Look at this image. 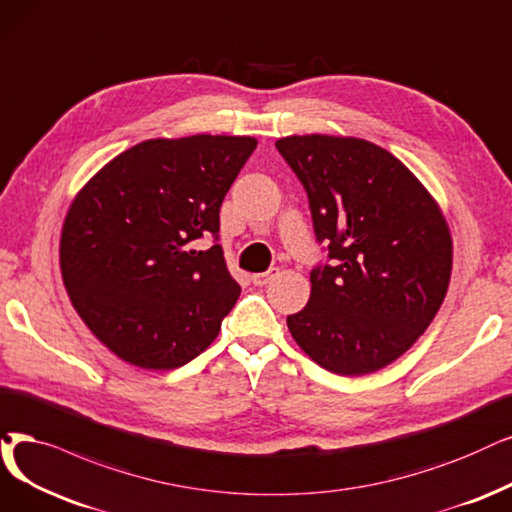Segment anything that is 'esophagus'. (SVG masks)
I'll return each instance as SVG.
<instances>
[{"instance_id": "esophagus-1", "label": "esophagus", "mask_w": 512, "mask_h": 512, "mask_svg": "<svg viewBox=\"0 0 512 512\" xmlns=\"http://www.w3.org/2000/svg\"><path fill=\"white\" fill-rule=\"evenodd\" d=\"M277 275H279V269H269L267 273H256V275H252V281H254V285H267V283L273 281Z\"/></svg>"}]
</instances>
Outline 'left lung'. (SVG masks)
<instances>
[{
  "instance_id": "1",
  "label": "left lung",
  "mask_w": 512,
  "mask_h": 512,
  "mask_svg": "<svg viewBox=\"0 0 512 512\" xmlns=\"http://www.w3.org/2000/svg\"><path fill=\"white\" fill-rule=\"evenodd\" d=\"M275 147L334 260L311 271V298L288 317L290 334L327 372H378L424 334L447 294V220L422 182L370 140L306 134Z\"/></svg>"
}]
</instances>
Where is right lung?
Returning <instances> with one entry per match:
<instances>
[{
	"label": "right lung",
	"instance_id": "right-lung-1",
	"mask_svg": "<svg viewBox=\"0 0 512 512\" xmlns=\"http://www.w3.org/2000/svg\"><path fill=\"white\" fill-rule=\"evenodd\" d=\"M252 136L153 138L119 153L75 195L60 273L77 315L111 353L174 370L216 340L239 298L218 239L220 206Z\"/></svg>",
	"mask_w": 512,
	"mask_h": 512
}]
</instances>
